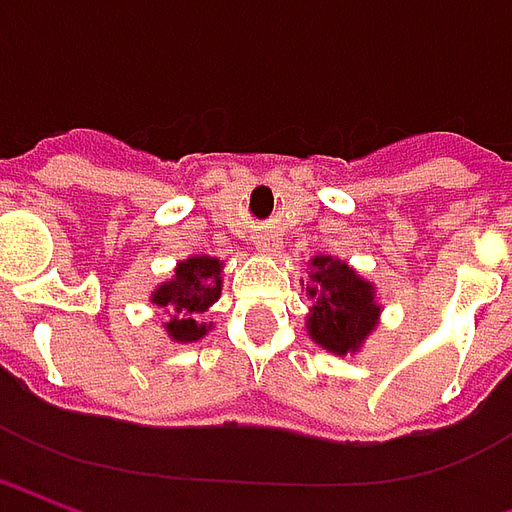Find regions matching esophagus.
<instances>
[{
    "label": "esophagus",
    "instance_id": "obj_1",
    "mask_svg": "<svg viewBox=\"0 0 512 512\" xmlns=\"http://www.w3.org/2000/svg\"><path fill=\"white\" fill-rule=\"evenodd\" d=\"M255 249L257 252H263V255H274L279 249V241L274 233H260L255 238Z\"/></svg>",
    "mask_w": 512,
    "mask_h": 512
}]
</instances>
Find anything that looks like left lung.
Wrapping results in <instances>:
<instances>
[{
	"mask_svg": "<svg viewBox=\"0 0 512 512\" xmlns=\"http://www.w3.org/2000/svg\"><path fill=\"white\" fill-rule=\"evenodd\" d=\"M307 274V299H312L307 332L312 340L337 356L359 351L367 334L376 329L381 312L376 288L348 263L329 255L312 257Z\"/></svg>",
	"mask_w": 512,
	"mask_h": 512,
	"instance_id": "1",
	"label": "left lung"
}]
</instances>
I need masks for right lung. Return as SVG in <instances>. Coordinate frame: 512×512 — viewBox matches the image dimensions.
Returning a JSON list of instances; mask_svg holds the SVG:
<instances>
[{"mask_svg":"<svg viewBox=\"0 0 512 512\" xmlns=\"http://www.w3.org/2000/svg\"><path fill=\"white\" fill-rule=\"evenodd\" d=\"M219 296H222V260L197 255L178 263L175 277L169 282H161L153 290L150 301L156 307L172 312L164 329L175 343H194L208 332V326L197 318L211 307L213 301H219Z\"/></svg>","mask_w":512,"mask_h":512,"instance_id":"right-lung-1","label":"right lung"}]
</instances>
